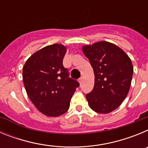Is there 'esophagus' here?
Listing matches in <instances>:
<instances>
[{
  "instance_id": "1",
  "label": "esophagus",
  "mask_w": 148,
  "mask_h": 148,
  "mask_svg": "<svg viewBox=\"0 0 148 148\" xmlns=\"http://www.w3.org/2000/svg\"><path fill=\"white\" fill-rule=\"evenodd\" d=\"M83 80H84L83 77H81V78H79V80H78V82H79V84H82V82H83Z\"/></svg>"
}]
</instances>
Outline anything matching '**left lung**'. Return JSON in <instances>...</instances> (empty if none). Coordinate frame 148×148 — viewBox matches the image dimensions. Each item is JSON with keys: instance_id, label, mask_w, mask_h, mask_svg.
Here are the masks:
<instances>
[{"instance_id": "left-lung-1", "label": "left lung", "mask_w": 148, "mask_h": 148, "mask_svg": "<svg viewBox=\"0 0 148 148\" xmlns=\"http://www.w3.org/2000/svg\"><path fill=\"white\" fill-rule=\"evenodd\" d=\"M82 51L95 75L93 90L86 95L89 106L96 113H110L121 105L130 90L131 60L118 46L104 40L82 46Z\"/></svg>"}]
</instances>
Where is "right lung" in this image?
<instances>
[{
    "label": "right lung",
    "instance_id": "add662e5",
    "mask_svg": "<svg viewBox=\"0 0 148 148\" xmlns=\"http://www.w3.org/2000/svg\"><path fill=\"white\" fill-rule=\"evenodd\" d=\"M66 46H47L30 56L23 67V82L27 95L40 113L57 117L70 108V99L79 86L69 78L63 66Z\"/></svg>",
    "mask_w": 148,
    "mask_h": 148
}]
</instances>
